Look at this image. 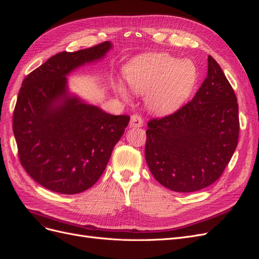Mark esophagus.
Returning <instances> with one entry per match:
<instances>
[{
  "mask_svg": "<svg viewBox=\"0 0 259 259\" xmlns=\"http://www.w3.org/2000/svg\"><path fill=\"white\" fill-rule=\"evenodd\" d=\"M143 123H144V121H143V119H142L140 115L135 114V115H132V116H131L129 126H130V128H137V127L140 128V127L143 126Z\"/></svg>",
  "mask_w": 259,
  "mask_h": 259,
  "instance_id": "obj_1",
  "label": "esophagus"
}]
</instances>
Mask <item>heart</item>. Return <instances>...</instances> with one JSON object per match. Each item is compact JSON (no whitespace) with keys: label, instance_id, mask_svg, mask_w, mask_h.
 Listing matches in <instances>:
<instances>
[{"label":"heart","instance_id":"obj_1","mask_svg":"<svg viewBox=\"0 0 259 259\" xmlns=\"http://www.w3.org/2000/svg\"><path fill=\"white\" fill-rule=\"evenodd\" d=\"M126 80L130 89L145 95L147 107L156 113H169L181 107L192 94L197 81L193 62L179 61L167 54H147L128 65ZM119 94L127 99L121 85Z\"/></svg>","mask_w":259,"mask_h":259}]
</instances>
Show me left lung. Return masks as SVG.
<instances>
[{
  "label": "left lung",
  "mask_w": 259,
  "mask_h": 259,
  "mask_svg": "<svg viewBox=\"0 0 259 259\" xmlns=\"http://www.w3.org/2000/svg\"><path fill=\"white\" fill-rule=\"evenodd\" d=\"M145 158L158 183L175 192H195L217 181L239 138L235 92L212 56L193 99L148 122Z\"/></svg>",
  "instance_id": "1"
}]
</instances>
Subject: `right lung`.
<instances>
[{"label": "right lung", "instance_id": "add662e5", "mask_svg": "<svg viewBox=\"0 0 259 259\" xmlns=\"http://www.w3.org/2000/svg\"><path fill=\"white\" fill-rule=\"evenodd\" d=\"M112 48L61 52L23 80L13 129L21 165L36 183L53 192L76 194L96 184L128 126V115H112L68 91L67 75L100 61Z\"/></svg>", "mask_w": 259, "mask_h": 259}]
</instances>
